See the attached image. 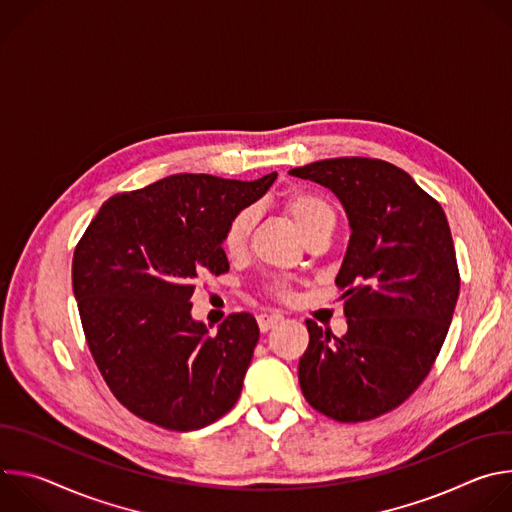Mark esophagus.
<instances>
[{"label": "esophagus", "instance_id": "1", "mask_svg": "<svg viewBox=\"0 0 512 512\" xmlns=\"http://www.w3.org/2000/svg\"><path fill=\"white\" fill-rule=\"evenodd\" d=\"M281 320H283L281 314H261V316L257 318L259 330H261V332H267V330H271L273 326H277Z\"/></svg>", "mask_w": 512, "mask_h": 512}]
</instances>
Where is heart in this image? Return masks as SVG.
I'll return each instance as SVG.
<instances>
[{
  "instance_id": "obj_1",
  "label": "heart",
  "mask_w": 512,
  "mask_h": 512,
  "mask_svg": "<svg viewBox=\"0 0 512 512\" xmlns=\"http://www.w3.org/2000/svg\"><path fill=\"white\" fill-rule=\"evenodd\" d=\"M281 206H283L285 214L291 218V223L296 225V229L300 231L302 237H306L318 225H322L326 221H334V212H332L330 204L314 192H306V190L289 192L283 196ZM253 223H255V212L251 208H245L231 218V223L223 237V249L227 251V255L235 257V255L243 253V249L249 241ZM271 294L277 298H289L291 287L287 281H275L271 285Z\"/></svg>"
}]
</instances>
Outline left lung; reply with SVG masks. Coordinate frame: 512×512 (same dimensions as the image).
<instances>
[{
	"label": "left lung",
	"mask_w": 512,
	"mask_h": 512,
	"mask_svg": "<svg viewBox=\"0 0 512 512\" xmlns=\"http://www.w3.org/2000/svg\"><path fill=\"white\" fill-rule=\"evenodd\" d=\"M289 174L332 190L350 227L336 275L348 330L334 338L306 322L302 393L336 421L375 419L421 385L452 324L460 275L448 218L389 162L332 158Z\"/></svg>",
	"instance_id": "8db88e82"
}]
</instances>
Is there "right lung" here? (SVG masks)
<instances>
[{
    "label": "right lung",
    "mask_w": 512,
    "mask_h": 512,
    "mask_svg": "<svg viewBox=\"0 0 512 512\" xmlns=\"http://www.w3.org/2000/svg\"><path fill=\"white\" fill-rule=\"evenodd\" d=\"M277 172L259 180L172 174L111 196L72 259V289L97 367L137 417L192 431L237 403L259 340L247 312L216 334L192 318L198 277L229 271L223 237Z\"/></svg>",
    "instance_id": "add662e5"
}]
</instances>
